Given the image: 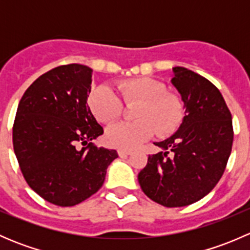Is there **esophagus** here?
<instances>
[{
    "mask_svg": "<svg viewBox=\"0 0 250 250\" xmlns=\"http://www.w3.org/2000/svg\"><path fill=\"white\" fill-rule=\"evenodd\" d=\"M117 152H118V155H120V156H128V155H130V153H132V151L125 150V148H118Z\"/></svg>",
    "mask_w": 250,
    "mask_h": 250,
    "instance_id": "34e87169",
    "label": "esophagus"
}]
</instances>
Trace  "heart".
Segmentation results:
<instances>
[{"instance_id":"1","label":"heart","mask_w":250,"mask_h":250,"mask_svg":"<svg viewBox=\"0 0 250 250\" xmlns=\"http://www.w3.org/2000/svg\"><path fill=\"white\" fill-rule=\"evenodd\" d=\"M123 103L137 105L133 111L134 122H120L110 125L106 140L111 146L130 150L153 134L160 138L172 135L184 120V104L179 95L167 92V85L151 77H137L117 83ZM88 105L93 115L103 123L121 117L123 104L107 85H99L90 92Z\"/></svg>"}]
</instances>
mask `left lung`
I'll list each match as a JSON object with an SVG mask.
<instances>
[{
  "label": "left lung",
  "instance_id": "obj_1",
  "mask_svg": "<svg viewBox=\"0 0 250 250\" xmlns=\"http://www.w3.org/2000/svg\"><path fill=\"white\" fill-rule=\"evenodd\" d=\"M172 83L180 93L185 116L176 133L155 143L163 151L148 155L138 175L143 192L173 208L208 195L225 172L233 141L232 116L220 90L207 78L173 67Z\"/></svg>",
  "mask_w": 250,
  "mask_h": 250
}]
</instances>
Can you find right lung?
<instances>
[{"mask_svg": "<svg viewBox=\"0 0 250 250\" xmlns=\"http://www.w3.org/2000/svg\"><path fill=\"white\" fill-rule=\"evenodd\" d=\"M90 67L62 65L25 90L13 125V147L27 185L47 202L72 207L103 186L116 150L97 147L104 133L87 105Z\"/></svg>", "mask_w": 250, "mask_h": 250, "instance_id": "add662e5", "label": "right lung"}]
</instances>
